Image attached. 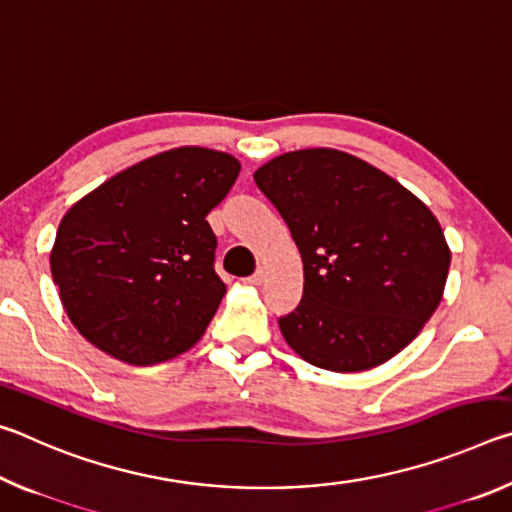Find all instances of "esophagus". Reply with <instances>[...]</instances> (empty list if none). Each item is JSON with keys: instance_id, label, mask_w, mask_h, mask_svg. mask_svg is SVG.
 I'll return each mask as SVG.
<instances>
[{"instance_id": "1", "label": "esophagus", "mask_w": 512, "mask_h": 512, "mask_svg": "<svg viewBox=\"0 0 512 512\" xmlns=\"http://www.w3.org/2000/svg\"><path fill=\"white\" fill-rule=\"evenodd\" d=\"M264 280H266V273H264V268H259V271H255L253 275L246 277V282H248V284H262Z\"/></svg>"}]
</instances>
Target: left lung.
<instances>
[{
	"label": "left lung",
	"instance_id": "8db88e82",
	"mask_svg": "<svg viewBox=\"0 0 512 512\" xmlns=\"http://www.w3.org/2000/svg\"><path fill=\"white\" fill-rule=\"evenodd\" d=\"M253 178L305 268L300 305L280 318L289 348L332 372L370 370L402 352L438 309L452 262L429 207L336 149L282 153Z\"/></svg>",
	"mask_w": 512,
	"mask_h": 512
}]
</instances>
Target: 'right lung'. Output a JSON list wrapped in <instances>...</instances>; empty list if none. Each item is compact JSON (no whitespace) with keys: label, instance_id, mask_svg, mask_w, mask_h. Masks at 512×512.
Here are the masks:
<instances>
[{"label":"right lung","instance_id":"1","mask_svg":"<svg viewBox=\"0 0 512 512\" xmlns=\"http://www.w3.org/2000/svg\"><path fill=\"white\" fill-rule=\"evenodd\" d=\"M239 171L230 153L180 146L115 173L69 207L49 264L83 339L131 366L198 343L225 296L205 216Z\"/></svg>","mask_w":512,"mask_h":512}]
</instances>
